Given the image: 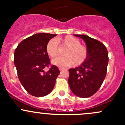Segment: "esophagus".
<instances>
[{
	"label": "esophagus",
	"mask_w": 125,
	"mask_h": 125,
	"mask_svg": "<svg viewBox=\"0 0 125 125\" xmlns=\"http://www.w3.org/2000/svg\"><path fill=\"white\" fill-rule=\"evenodd\" d=\"M59 70L60 71H62L65 70V68H63V67H59Z\"/></svg>",
	"instance_id": "obj_1"
}]
</instances>
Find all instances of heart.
<instances>
[{
	"label": "heart",
	"instance_id": "b5f03b06",
	"mask_svg": "<svg viewBox=\"0 0 125 125\" xmlns=\"http://www.w3.org/2000/svg\"><path fill=\"white\" fill-rule=\"evenodd\" d=\"M59 45L62 48H66L64 57H59L52 60V63L56 66H79L86 61L88 55L86 46L81 44L80 40L71 36L51 39L47 43L46 51L51 57H55L59 54Z\"/></svg>",
	"mask_w": 125,
	"mask_h": 125
}]
</instances>
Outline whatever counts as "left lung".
Segmentation results:
<instances>
[{
    "label": "left lung",
    "mask_w": 125,
    "mask_h": 125,
    "mask_svg": "<svg viewBox=\"0 0 125 125\" xmlns=\"http://www.w3.org/2000/svg\"><path fill=\"white\" fill-rule=\"evenodd\" d=\"M86 43L88 55L79 67L69 70L68 83L72 92L80 97H89L102 86L107 71L108 52L106 46L99 40L86 35L74 34Z\"/></svg>",
    "instance_id": "left-lung-1"
}]
</instances>
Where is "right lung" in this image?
Returning a JSON list of instances; mask_svg holds the SVG:
<instances>
[{
	"label": "right lung",
	"instance_id": "right-lung-1",
	"mask_svg": "<svg viewBox=\"0 0 125 125\" xmlns=\"http://www.w3.org/2000/svg\"><path fill=\"white\" fill-rule=\"evenodd\" d=\"M57 34L38 33L24 39L15 50L14 62L21 84L33 96H45L53 89L55 80L60 73L57 66L51 65L46 46Z\"/></svg>",
	"mask_w": 125,
	"mask_h": 125
}]
</instances>
